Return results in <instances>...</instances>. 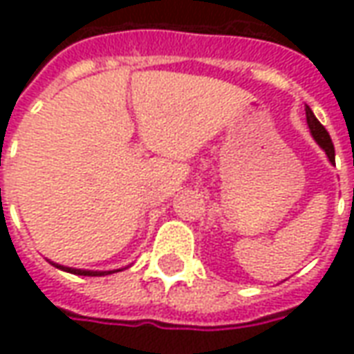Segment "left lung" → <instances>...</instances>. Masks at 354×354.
<instances>
[{
	"mask_svg": "<svg viewBox=\"0 0 354 354\" xmlns=\"http://www.w3.org/2000/svg\"><path fill=\"white\" fill-rule=\"evenodd\" d=\"M305 115H307V124H309V131H311L315 142L324 149L328 161L332 162V165H335V151L334 144H332V140H330V134H328L326 129L320 124V121L315 117V113H313L309 106H305Z\"/></svg>",
	"mask_w": 354,
	"mask_h": 354,
	"instance_id": "1",
	"label": "left lung"
}]
</instances>
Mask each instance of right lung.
Masks as SVG:
<instances>
[{
    "mask_svg": "<svg viewBox=\"0 0 354 354\" xmlns=\"http://www.w3.org/2000/svg\"><path fill=\"white\" fill-rule=\"evenodd\" d=\"M49 263H53L57 269H62V271H66V273L81 274V277H102V274H111V273H117V271H121V269H113V271H88V269H75V267L60 266V263H55V261H49Z\"/></svg>",
    "mask_w": 354,
    "mask_h": 354,
    "instance_id": "add662e5",
    "label": "right lung"
}]
</instances>
